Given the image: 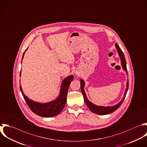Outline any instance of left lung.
<instances>
[{"mask_svg":"<svg viewBox=\"0 0 147 147\" xmlns=\"http://www.w3.org/2000/svg\"><path fill=\"white\" fill-rule=\"evenodd\" d=\"M115 47L117 49L118 55L119 56V57L121 59V64L122 66L123 69L126 71L127 72V68H126V60L124 56V55L122 51V50L121 49V48H119V47L118 46V44H115ZM80 87H81V91L83 95V98H84V100L85 101V103H86L87 106H88V107L89 108V109L94 113L99 114V115H106V114H108L110 113H113V111H115L119 107V106L121 105V104L122 103L125 96L126 95L127 91L128 90V88H129V82H127V86H126V90L125 91L124 93V96L123 98V99H122V100L118 103L117 105L114 106H107V107H104V106H96L94 104H93L92 103H91V102H90L86 95V93L84 91V87L85 85L84 82L83 80L80 79Z\"/></svg>","mask_w":147,"mask_h":147,"instance_id":"obj_1","label":"left lung"}]
</instances>
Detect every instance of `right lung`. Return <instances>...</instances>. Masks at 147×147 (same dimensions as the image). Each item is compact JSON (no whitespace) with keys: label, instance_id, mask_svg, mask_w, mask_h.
Segmentation results:
<instances>
[{"label":"right lung","instance_id":"add662e5","mask_svg":"<svg viewBox=\"0 0 147 147\" xmlns=\"http://www.w3.org/2000/svg\"><path fill=\"white\" fill-rule=\"evenodd\" d=\"M27 49H26V51ZM25 52L23 54L22 59L24 56ZM21 71L20 72L21 76ZM74 76L73 75H70L64 79L63 80L61 86L60 92L59 97L53 100L52 102L46 103H38L32 100L31 99H29L23 92L21 86H20V90L22 94V95L25 99V100L30 110L35 114L41 117H54L59 114H60L63 109H64L65 105L67 102V92L68 90L70 85L71 82L73 80Z\"/></svg>","mask_w":147,"mask_h":147}]
</instances>
